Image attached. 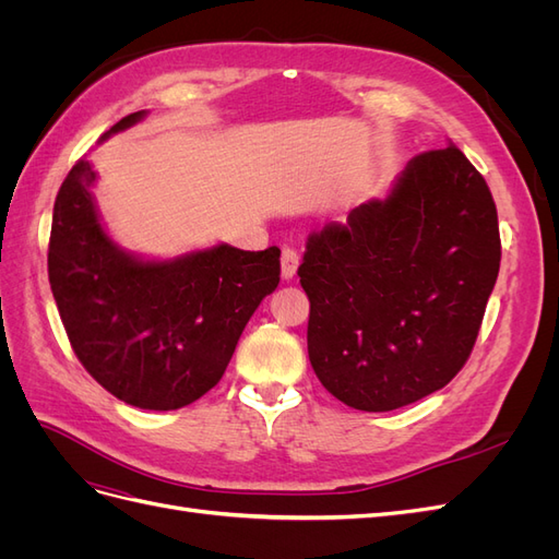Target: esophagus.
<instances>
[{
	"label": "esophagus",
	"instance_id": "obj_1",
	"mask_svg": "<svg viewBox=\"0 0 559 559\" xmlns=\"http://www.w3.org/2000/svg\"><path fill=\"white\" fill-rule=\"evenodd\" d=\"M296 267H298V251L289 245L282 247V277L292 280L296 275Z\"/></svg>",
	"mask_w": 559,
	"mask_h": 559
}]
</instances>
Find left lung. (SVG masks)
<instances>
[{"label":"left lung","mask_w":559,"mask_h":559,"mask_svg":"<svg viewBox=\"0 0 559 559\" xmlns=\"http://www.w3.org/2000/svg\"><path fill=\"white\" fill-rule=\"evenodd\" d=\"M499 261L483 175L452 142L413 158L384 200L308 238L298 277L319 382L366 413L438 392L471 357Z\"/></svg>","instance_id":"1"}]
</instances>
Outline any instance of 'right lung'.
Wrapping results in <instances>:
<instances>
[{"mask_svg": "<svg viewBox=\"0 0 559 559\" xmlns=\"http://www.w3.org/2000/svg\"><path fill=\"white\" fill-rule=\"evenodd\" d=\"M121 118L107 134L138 123ZM105 134V138H107ZM86 156L64 177L50 224L48 282L81 366L134 408L177 411L222 380L259 302L280 284V249L230 245L140 261L99 226Z\"/></svg>", "mask_w": 559, "mask_h": 559, "instance_id": "1", "label": "right lung"}]
</instances>
